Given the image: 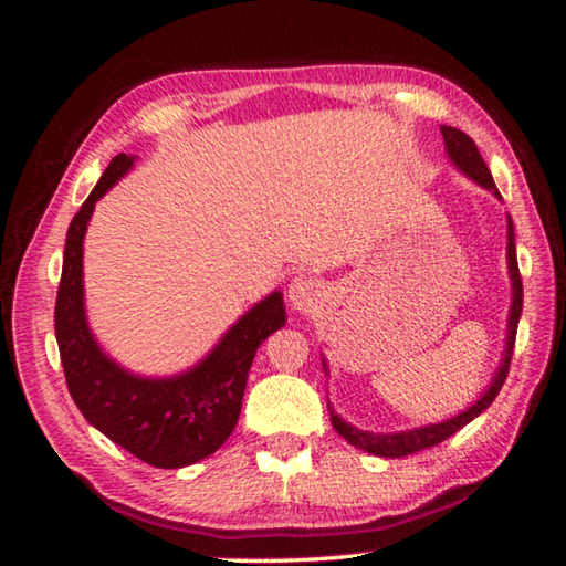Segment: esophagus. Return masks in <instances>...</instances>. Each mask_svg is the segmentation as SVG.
Returning <instances> with one entry per match:
<instances>
[{
	"label": "esophagus",
	"mask_w": 566,
	"mask_h": 566,
	"mask_svg": "<svg viewBox=\"0 0 566 566\" xmlns=\"http://www.w3.org/2000/svg\"><path fill=\"white\" fill-rule=\"evenodd\" d=\"M322 296H324L322 283L312 275L293 277L289 285V301L298 308V312H312V308L322 301Z\"/></svg>",
	"instance_id": "1"
}]
</instances>
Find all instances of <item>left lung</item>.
Wrapping results in <instances>:
<instances>
[{"label": "left lung", "instance_id": "1", "mask_svg": "<svg viewBox=\"0 0 566 566\" xmlns=\"http://www.w3.org/2000/svg\"><path fill=\"white\" fill-rule=\"evenodd\" d=\"M440 134H443L446 149L451 154V159L455 161V167L461 172H467L471 180H476L482 188L494 190V196L500 198L497 188H494L492 172L486 169L482 154H479L474 138L463 134L459 128L451 126H440ZM507 265H510V277H513V306H510V319H507V347H505V358H502V366L494 376V381L482 399L476 401L474 407H469L467 412L455 415L453 420L448 422H438L430 424V428H420V430H407V432H391V436H374V432H363L353 424H347L345 420L329 409V420L332 428H335L339 436H343L347 443L360 448V451H368L374 455H384V459H401V455L424 451V448H432L438 443H443L446 438H451L453 432H459L463 424H469L474 417L484 412L486 407L492 405L494 397H497L502 384H505L507 370H510V360H513V347H515V335H517V319H521L523 312V281H521V270H517V258H515V231H513V221H507Z\"/></svg>", "mask_w": 566, "mask_h": 566}]
</instances>
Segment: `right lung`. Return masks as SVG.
<instances>
[{"label":"right lung","instance_id":"add662e5","mask_svg":"<svg viewBox=\"0 0 566 566\" xmlns=\"http://www.w3.org/2000/svg\"><path fill=\"white\" fill-rule=\"evenodd\" d=\"M130 165L134 157L118 154L69 223L53 327L69 394L87 422L149 467L180 469L216 453L231 436L254 353L283 327L285 308L281 293H270L198 368L177 378H138L105 358L84 319L82 239L95 203Z\"/></svg>","mask_w":566,"mask_h":566}]
</instances>
